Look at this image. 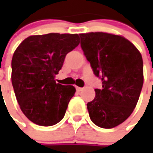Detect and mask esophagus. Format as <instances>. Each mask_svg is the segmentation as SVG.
Segmentation results:
<instances>
[{
  "instance_id": "1",
  "label": "esophagus",
  "mask_w": 153,
  "mask_h": 153,
  "mask_svg": "<svg viewBox=\"0 0 153 153\" xmlns=\"http://www.w3.org/2000/svg\"><path fill=\"white\" fill-rule=\"evenodd\" d=\"M76 91L77 92H81L82 90V88H80V87H76Z\"/></svg>"
}]
</instances>
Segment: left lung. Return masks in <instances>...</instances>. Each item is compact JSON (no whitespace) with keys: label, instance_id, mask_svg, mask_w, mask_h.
I'll return each instance as SVG.
<instances>
[{"label":"left lung","instance_id":"left-lung-1","mask_svg":"<svg viewBox=\"0 0 153 153\" xmlns=\"http://www.w3.org/2000/svg\"><path fill=\"white\" fill-rule=\"evenodd\" d=\"M81 48L102 88L87 104L92 122L103 128L123 123L138 102L143 86V60L128 40L104 32L80 34Z\"/></svg>","mask_w":153,"mask_h":153}]
</instances>
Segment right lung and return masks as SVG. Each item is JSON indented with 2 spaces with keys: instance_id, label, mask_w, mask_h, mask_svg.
Instances as JSON below:
<instances>
[{
  "instance_id": "1",
  "label": "right lung",
  "mask_w": 153,
  "mask_h": 153,
  "mask_svg": "<svg viewBox=\"0 0 153 153\" xmlns=\"http://www.w3.org/2000/svg\"><path fill=\"white\" fill-rule=\"evenodd\" d=\"M79 42L77 34L49 33L27 37L15 50L12 83L21 111L34 123L52 126L63 119L76 88L57 83L55 75Z\"/></svg>"
}]
</instances>
